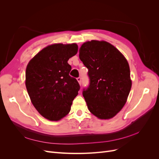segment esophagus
I'll use <instances>...</instances> for the list:
<instances>
[{
	"instance_id": "obj_1",
	"label": "esophagus",
	"mask_w": 159,
	"mask_h": 159,
	"mask_svg": "<svg viewBox=\"0 0 159 159\" xmlns=\"http://www.w3.org/2000/svg\"><path fill=\"white\" fill-rule=\"evenodd\" d=\"M77 80H78V81L79 82L80 84H81V78H80V77H79V78H77Z\"/></svg>"
}]
</instances>
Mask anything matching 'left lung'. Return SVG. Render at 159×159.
<instances>
[{"label": "left lung", "instance_id": "left-lung-1", "mask_svg": "<svg viewBox=\"0 0 159 159\" xmlns=\"http://www.w3.org/2000/svg\"><path fill=\"white\" fill-rule=\"evenodd\" d=\"M79 57L89 70V85L83 91L88 109L101 119L113 117L125 104L131 88L127 60L110 43L98 40L84 43Z\"/></svg>", "mask_w": 159, "mask_h": 159}]
</instances>
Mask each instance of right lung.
Wrapping results in <instances>:
<instances>
[{"mask_svg": "<svg viewBox=\"0 0 159 159\" xmlns=\"http://www.w3.org/2000/svg\"><path fill=\"white\" fill-rule=\"evenodd\" d=\"M76 44L48 46L33 57L26 70V87L31 102L42 116L59 121L70 111L80 86L69 74L68 60L78 52Z\"/></svg>", "mask_w": 159, "mask_h": 159, "instance_id": "add662e5", "label": "right lung"}]
</instances>
